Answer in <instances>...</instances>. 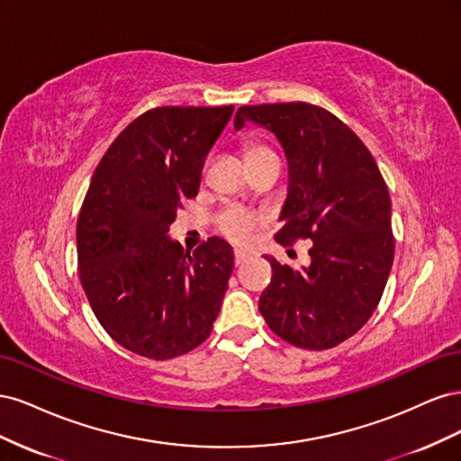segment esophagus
<instances>
[{
	"instance_id": "1",
	"label": "esophagus",
	"mask_w": 461,
	"mask_h": 461,
	"mask_svg": "<svg viewBox=\"0 0 461 461\" xmlns=\"http://www.w3.org/2000/svg\"><path fill=\"white\" fill-rule=\"evenodd\" d=\"M248 259H249L248 254L240 252V249H236V252H234V265H242V263H246Z\"/></svg>"
}]
</instances>
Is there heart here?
I'll list each match as a JSON object with an SVG mask.
<instances>
[{"label": "heart", "mask_w": 461, "mask_h": 461, "mask_svg": "<svg viewBox=\"0 0 461 461\" xmlns=\"http://www.w3.org/2000/svg\"><path fill=\"white\" fill-rule=\"evenodd\" d=\"M273 153L269 148L259 146V144H249L244 148V159L246 163H252L263 156H269ZM265 217L261 213L249 212V209L244 207H225L221 209L217 215V229L222 236L239 246H246L252 242L256 230L263 225Z\"/></svg>", "instance_id": "b5f03b06"}]
</instances>
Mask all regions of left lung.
Masks as SVG:
<instances>
[{
  "label": "left lung",
  "mask_w": 461,
  "mask_h": 461,
  "mask_svg": "<svg viewBox=\"0 0 461 461\" xmlns=\"http://www.w3.org/2000/svg\"><path fill=\"white\" fill-rule=\"evenodd\" d=\"M271 131L288 161L283 246L313 240L300 271L267 258L271 285L259 298L269 329L292 346L329 350L364 327L379 303L394 261L390 196L371 151L330 111L303 104L242 105L246 122Z\"/></svg>",
  "instance_id": "left-lung-1"
}]
</instances>
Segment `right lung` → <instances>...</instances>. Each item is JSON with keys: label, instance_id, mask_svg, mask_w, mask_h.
<instances>
[{"label": "right lung", "instance_id": "right-lung-1", "mask_svg": "<svg viewBox=\"0 0 461 461\" xmlns=\"http://www.w3.org/2000/svg\"><path fill=\"white\" fill-rule=\"evenodd\" d=\"M222 107H156L134 119L95 167L77 221L82 288L111 339L149 359L200 346L234 267L209 239L185 252L169 232L198 194L205 156L232 115Z\"/></svg>", "mask_w": 461, "mask_h": 461}]
</instances>
